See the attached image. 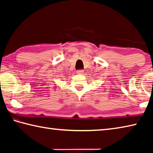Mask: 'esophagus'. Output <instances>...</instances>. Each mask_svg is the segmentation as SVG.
I'll use <instances>...</instances> for the list:
<instances>
[{"label":"esophagus","instance_id":"34e87169","mask_svg":"<svg viewBox=\"0 0 153 153\" xmlns=\"http://www.w3.org/2000/svg\"><path fill=\"white\" fill-rule=\"evenodd\" d=\"M77 74H84V70H78V71H77Z\"/></svg>","mask_w":153,"mask_h":153}]
</instances>
